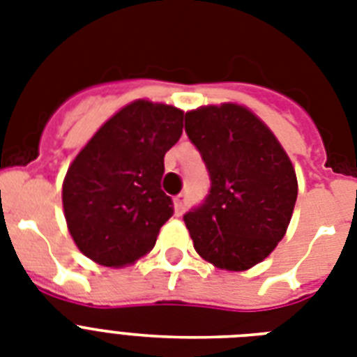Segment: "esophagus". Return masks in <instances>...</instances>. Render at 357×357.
<instances>
[{"label":"esophagus","instance_id":"34e87169","mask_svg":"<svg viewBox=\"0 0 357 357\" xmlns=\"http://www.w3.org/2000/svg\"><path fill=\"white\" fill-rule=\"evenodd\" d=\"M187 195H178L174 198V207H176V215H183V211L187 209Z\"/></svg>","mask_w":357,"mask_h":357}]
</instances>
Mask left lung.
I'll return each instance as SVG.
<instances>
[{"label": "left lung", "mask_w": 357, "mask_h": 357, "mask_svg": "<svg viewBox=\"0 0 357 357\" xmlns=\"http://www.w3.org/2000/svg\"><path fill=\"white\" fill-rule=\"evenodd\" d=\"M185 133L211 179L183 215L195 250L218 268L246 271L287 231L298 195L293 165L271 129L234 103L187 113Z\"/></svg>", "instance_id": "1"}]
</instances>
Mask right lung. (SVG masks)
I'll list each match as a JSON object with an SVG mask.
<instances>
[{
  "mask_svg": "<svg viewBox=\"0 0 357 357\" xmlns=\"http://www.w3.org/2000/svg\"><path fill=\"white\" fill-rule=\"evenodd\" d=\"M183 133V113L139 100L98 129L70 165L63 207L77 248L105 266L148 254L174 215L161 189L165 153Z\"/></svg>",
  "mask_w": 357,
  "mask_h": 357,
  "instance_id": "1",
  "label": "right lung"
}]
</instances>
